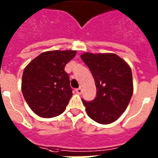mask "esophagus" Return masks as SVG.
Here are the masks:
<instances>
[{"instance_id":"obj_1","label":"esophagus","mask_w":158,"mask_h":158,"mask_svg":"<svg viewBox=\"0 0 158 158\" xmlns=\"http://www.w3.org/2000/svg\"><path fill=\"white\" fill-rule=\"evenodd\" d=\"M76 92L77 93V94H81V92H82V89L81 87L77 88V89H76Z\"/></svg>"}]
</instances>
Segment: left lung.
Segmentation results:
<instances>
[{
	"instance_id": "obj_1",
	"label": "left lung",
	"mask_w": 158,
	"mask_h": 158,
	"mask_svg": "<svg viewBox=\"0 0 158 158\" xmlns=\"http://www.w3.org/2000/svg\"><path fill=\"white\" fill-rule=\"evenodd\" d=\"M81 59L95 79L96 96L91 101L82 99L90 118L101 124L117 120L125 111L133 95L131 68L114 53H83Z\"/></svg>"
}]
</instances>
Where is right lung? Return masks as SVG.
Wrapping results in <instances>:
<instances>
[{
	"label": "right lung",
	"instance_id": "obj_1",
	"mask_svg": "<svg viewBox=\"0 0 158 158\" xmlns=\"http://www.w3.org/2000/svg\"><path fill=\"white\" fill-rule=\"evenodd\" d=\"M77 52H42L29 62L22 76V93L30 109L40 117L52 118L65 110L73 96L66 64Z\"/></svg>",
	"mask_w": 158,
	"mask_h": 158
}]
</instances>
